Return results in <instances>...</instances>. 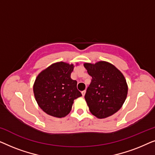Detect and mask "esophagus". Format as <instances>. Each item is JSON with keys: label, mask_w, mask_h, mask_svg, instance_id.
<instances>
[{"label": "esophagus", "mask_w": 155, "mask_h": 155, "mask_svg": "<svg viewBox=\"0 0 155 155\" xmlns=\"http://www.w3.org/2000/svg\"><path fill=\"white\" fill-rule=\"evenodd\" d=\"M85 93H86V91L85 90H84V91H82V96H84V94H85Z\"/></svg>", "instance_id": "34e87169"}]
</instances>
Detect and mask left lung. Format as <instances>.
Returning a JSON list of instances; mask_svg holds the SVG:
<instances>
[{
	"mask_svg": "<svg viewBox=\"0 0 155 155\" xmlns=\"http://www.w3.org/2000/svg\"><path fill=\"white\" fill-rule=\"evenodd\" d=\"M84 66L92 78L84 95L90 112L98 118L113 115L121 108L128 94L124 75L106 61L85 63Z\"/></svg>",
	"mask_w": 155,
	"mask_h": 155,
	"instance_id": "1",
	"label": "left lung"
}]
</instances>
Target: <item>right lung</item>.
<instances>
[{
	"label": "right lung",
	"instance_id": "right-lung-1",
	"mask_svg": "<svg viewBox=\"0 0 155 155\" xmlns=\"http://www.w3.org/2000/svg\"><path fill=\"white\" fill-rule=\"evenodd\" d=\"M73 64L58 62L41 71L36 78L33 90L38 105L48 115L65 117L71 111L73 101L82 94L77 81L71 79Z\"/></svg>",
	"mask_w": 155,
	"mask_h": 155
}]
</instances>
